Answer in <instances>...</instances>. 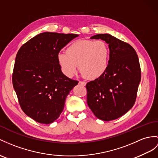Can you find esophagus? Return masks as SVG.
<instances>
[{
    "label": "esophagus",
    "instance_id": "esophagus-1",
    "mask_svg": "<svg viewBox=\"0 0 158 158\" xmlns=\"http://www.w3.org/2000/svg\"><path fill=\"white\" fill-rule=\"evenodd\" d=\"M79 84H80V85H82V86H85L86 83L85 82H83V81H80Z\"/></svg>",
    "mask_w": 158,
    "mask_h": 158
}]
</instances>
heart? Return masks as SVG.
Returning <instances> with one entry per match:
<instances>
[{
    "label": "heart",
    "instance_id": "heart-1",
    "mask_svg": "<svg viewBox=\"0 0 158 158\" xmlns=\"http://www.w3.org/2000/svg\"><path fill=\"white\" fill-rule=\"evenodd\" d=\"M110 50L102 40H80L71 44L66 52L59 53L57 61L64 74L72 77L78 70L85 78L95 79L106 70L109 61Z\"/></svg>",
    "mask_w": 158,
    "mask_h": 158
}]
</instances>
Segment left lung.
<instances>
[{"label": "left lung", "mask_w": 158, "mask_h": 158, "mask_svg": "<svg viewBox=\"0 0 158 158\" xmlns=\"http://www.w3.org/2000/svg\"><path fill=\"white\" fill-rule=\"evenodd\" d=\"M90 39L105 41L110 56L105 72L86 84L87 104L98 118L114 120L135 102L141 81L139 58L131 45L110 34H97Z\"/></svg>", "instance_id": "left-lung-1"}]
</instances>
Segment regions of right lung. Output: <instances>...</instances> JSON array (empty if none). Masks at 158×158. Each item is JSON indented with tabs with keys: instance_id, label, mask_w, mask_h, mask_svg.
<instances>
[{
	"instance_id": "right-lung-1",
	"label": "right lung",
	"mask_w": 158,
	"mask_h": 158,
	"mask_svg": "<svg viewBox=\"0 0 158 158\" xmlns=\"http://www.w3.org/2000/svg\"><path fill=\"white\" fill-rule=\"evenodd\" d=\"M78 36L42 33L26 42L17 52L13 88L23 111L38 123L55 121L63 111L67 96L78 83L63 74L57 61L60 50Z\"/></svg>"
}]
</instances>
